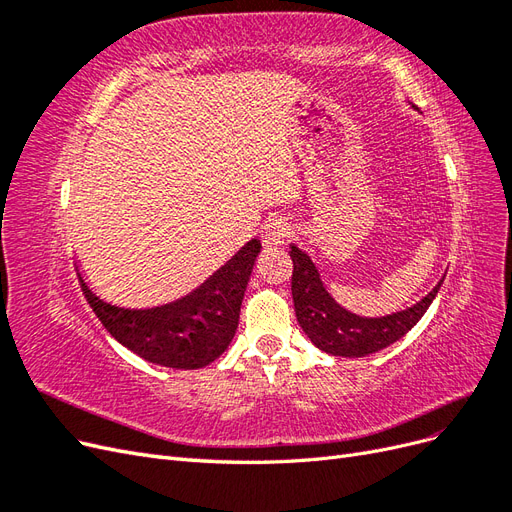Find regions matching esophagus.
I'll return each instance as SVG.
<instances>
[{
    "instance_id": "obj_1",
    "label": "esophagus",
    "mask_w": 512,
    "mask_h": 512,
    "mask_svg": "<svg viewBox=\"0 0 512 512\" xmlns=\"http://www.w3.org/2000/svg\"><path fill=\"white\" fill-rule=\"evenodd\" d=\"M290 237V224L284 218H273L262 228V243L265 247H282Z\"/></svg>"
}]
</instances>
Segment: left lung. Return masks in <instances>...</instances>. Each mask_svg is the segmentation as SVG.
Returning a JSON list of instances; mask_svg holds the SVG:
<instances>
[{
  "label": "left lung",
  "mask_w": 512,
  "mask_h": 512,
  "mask_svg": "<svg viewBox=\"0 0 512 512\" xmlns=\"http://www.w3.org/2000/svg\"><path fill=\"white\" fill-rule=\"evenodd\" d=\"M290 258L294 265V314H297L301 329L322 352L333 356H348V359L374 354L404 337L423 318L444 282L440 280L429 294H425L412 307L389 316L365 318L348 312L331 297L320 280V273L312 258L301 252L294 243L290 245Z\"/></svg>",
  "instance_id": "8db88e82"
}]
</instances>
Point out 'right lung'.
I'll list each match as a JSON object with an SVG mask.
<instances>
[{
  "mask_svg": "<svg viewBox=\"0 0 512 512\" xmlns=\"http://www.w3.org/2000/svg\"><path fill=\"white\" fill-rule=\"evenodd\" d=\"M260 241H247L224 267L185 297L147 309L106 303L79 273L87 303L104 329L141 359L173 369H198L228 348L239 327L241 301Z\"/></svg>",
  "mask_w": 512,
  "mask_h": 512,
  "instance_id": "right-lung-1",
  "label": "right lung"
}]
</instances>
